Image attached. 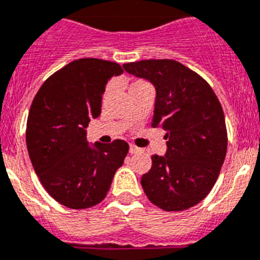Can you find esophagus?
I'll return each instance as SVG.
<instances>
[{"instance_id": "esophagus-1", "label": "esophagus", "mask_w": 260, "mask_h": 260, "mask_svg": "<svg viewBox=\"0 0 260 260\" xmlns=\"http://www.w3.org/2000/svg\"><path fill=\"white\" fill-rule=\"evenodd\" d=\"M139 152H141V149L140 148H137L136 145H133V144H129V153H139Z\"/></svg>"}]
</instances>
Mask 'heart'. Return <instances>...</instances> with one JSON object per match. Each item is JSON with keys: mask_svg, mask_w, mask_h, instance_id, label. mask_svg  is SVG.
I'll return each instance as SVG.
<instances>
[{"mask_svg": "<svg viewBox=\"0 0 260 260\" xmlns=\"http://www.w3.org/2000/svg\"><path fill=\"white\" fill-rule=\"evenodd\" d=\"M145 81H143V80H135V81H132V82L129 83V90L131 89H135V87H137V86H141V85H145Z\"/></svg>", "mask_w": 260, "mask_h": 260, "instance_id": "b5f03b06", "label": "heart"}]
</instances>
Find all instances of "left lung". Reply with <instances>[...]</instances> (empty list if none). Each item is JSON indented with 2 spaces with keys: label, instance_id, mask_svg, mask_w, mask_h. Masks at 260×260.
<instances>
[{
  "label": "left lung",
  "instance_id": "left-lung-1",
  "mask_svg": "<svg viewBox=\"0 0 260 260\" xmlns=\"http://www.w3.org/2000/svg\"><path fill=\"white\" fill-rule=\"evenodd\" d=\"M123 68L153 83L152 127L166 131L168 150L152 155V168L141 177L144 192L164 211L191 208L211 192L226 155L217 96L204 78L175 60H143Z\"/></svg>",
  "mask_w": 260,
  "mask_h": 260
}]
</instances>
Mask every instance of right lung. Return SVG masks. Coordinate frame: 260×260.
<instances>
[{
	"label": "right lung",
	"instance_id": "obj_1",
	"mask_svg": "<svg viewBox=\"0 0 260 260\" xmlns=\"http://www.w3.org/2000/svg\"><path fill=\"white\" fill-rule=\"evenodd\" d=\"M119 64L80 58L65 65L43 83L27 117L26 144L43 187L56 202L85 209L107 195L128 144L89 145L86 128L101 115L108 80L120 76Z\"/></svg>",
	"mask_w": 260,
	"mask_h": 260
}]
</instances>
